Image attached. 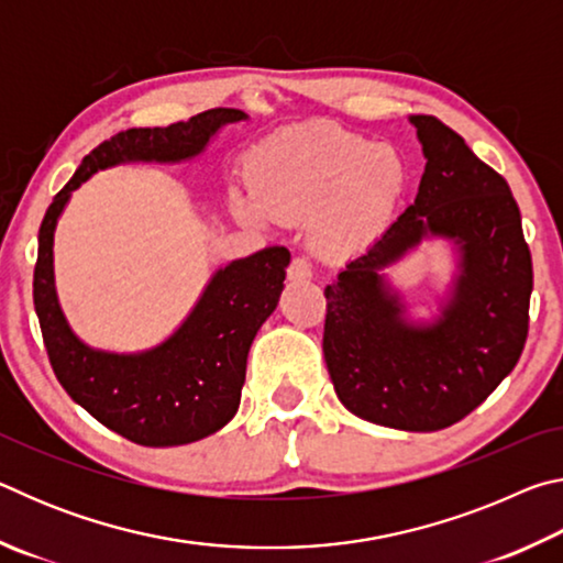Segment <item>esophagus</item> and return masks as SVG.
<instances>
[{"label": "esophagus", "mask_w": 563, "mask_h": 563, "mask_svg": "<svg viewBox=\"0 0 563 563\" xmlns=\"http://www.w3.org/2000/svg\"><path fill=\"white\" fill-rule=\"evenodd\" d=\"M312 278V265L305 258H292L290 268H288V280L292 283H302Z\"/></svg>", "instance_id": "esophagus-1"}]
</instances>
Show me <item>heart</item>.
<instances>
[{"label":"heart","mask_w":563,"mask_h":563,"mask_svg":"<svg viewBox=\"0 0 563 563\" xmlns=\"http://www.w3.org/2000/svg\"><path fill=\"white\" fill-rule=\"evenodd\" d=\"M251 198L235 196L245 221L261 211L278 221H308L312 241L330 258L367 251L383 235L407 190V164L389 144H375L335 123L278 133L245 164Z\"/></svg>","instance_id":"b5f03b06"}]
</instances>
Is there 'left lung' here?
<instances>
[{
  "label": "left lung",
  "instance_id": "1",
  "mask_svg": "<svg viewBox=\"0 0 563 563\" xmlns=\"http://www.w3.org/2000/svg\"><path fill=\"white\" fill-rule=\"evenodd\" d=\"M427 158L415 203L325 288L322 352L340 402L367 422L437 432L479 407L529 332L531 253L509 184L434 117H409ZM427 234L461 247L441 318L404 320L378 271Z\"/></svg>",
  "mask_w": 563,
  "mask_h": 563
}]
</instances>
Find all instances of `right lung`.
<instances>
[{"label":"right lung","instance_id":"1","mask_svg":"<svg viewBox=\"0 0 563 563\" xmlns=\"http://www.w3.org/2000/svg\"><path fill=\"white\" fill-rule=\"evenodd\" d=\"M243 119L247 117L238 109H208L164 129L117 133L84 156L40 228L34 308L54 375L76 405L136 444H188L231 422L241 405L247 350L278 305L290 253L271 245L225 265L166 342L136 355H117L84 345L66 325L54 290V228L71 190L97 170L126 161L176 164L194 158L218 129Z\"/></svg>","mask_w":563,"mask_h":563}]
</instances>
